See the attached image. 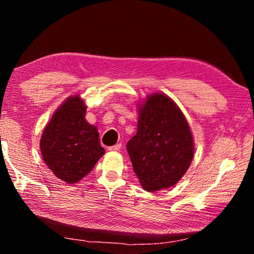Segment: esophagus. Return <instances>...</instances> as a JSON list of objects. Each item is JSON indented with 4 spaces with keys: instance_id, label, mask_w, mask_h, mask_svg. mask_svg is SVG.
<instances>
[{
    "instance_id": "esophagus-1",
    "label": "esophagus",
    "mask_w": 254,
    "mask_h": 254,
    "mask_svg": "<svg viewBox=\"0 0 254 254\" xmlns=\"http://www.w3.org/2000/svg\"><path fill=\"white\" fill-rule=\"evenodd\" d=\"M121 143H118L115 145H112V147H109V150L110 151H118V150H120V148H121Z\"/></svg>"
}]
</instances>
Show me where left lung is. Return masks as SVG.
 <instances>
[{
    "instance_id": "8db88e82",
    "label": "left lung",
    "mask_w": 254,
    "mask_h": 254,
    "mask_svg": "<svg viewBox=\"0 0 254 254\" xmlns=\"http://www.w3.org/2000/svg\"><path fill=\"white\" fill-rule=\"evenodd\" d=\"M136 134L127 150L133 170L145 190L177 184L194 157V139L177 104L163 93H153L139 104Z\"/></svg>"
}]
</instances>
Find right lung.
Wrapping results in <instances>:
<instances>
[{
	"label": "right lung",
	"instance_id": "1",
	"mask_svg": "<svg viewBox=\"0 0 254 254\" xmlns=\"http://www.w3.org/2000/svg\"><path fill=\"white\" fill-rule=\"evenodd\" d=\"M86 109L79 95L68 97L56 110L40 139L45 163L67 184L87 176L105 153L97 127L85 120Z\"/></svg>",
	"mask_w": 254,
	"mask_h": 254
}]
</instances>
